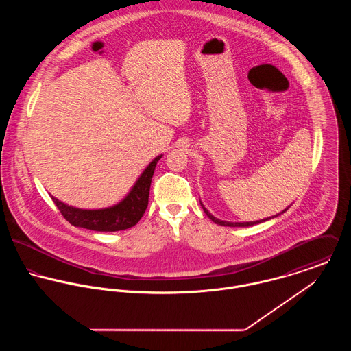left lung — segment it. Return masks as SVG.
I'll list each match as a JSON object with an SVG mask.
<instances>
[{
    "mask_svg": "<svg viewBox=\"0 0 351 351\" xmlns=\"http://www.w3.org/2000/svg\"><path fill=\"white\" fill-rule=\"evenodd\" d=\"M201 206H202V209H204V212L206 213V216L213 221V223H216V224H219V226H228V227H249V226H254V224H258V223H262V221H266V220H269L270 217H267V219H262V220H256V221H246V223H232V221H223V220H220V219H216L213 215H210L208 210H206V208L201 204ZM288 209V208H287ZM285 209V210H287ZM285 210H282V212H285Z\"/></svg>",
    "mask_w": 351,
    "mask_h": 351,
    "instance_id": "obj_1",
    "label": "left lung"
}]
</instances>
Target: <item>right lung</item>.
<instances>
[{
  "instance_id": "1",
  "label": "right lung",
  "mask_w": 351,
  "mask_h": 351,
  "mask_svg": "<svg viewBox=\"0 0 351 351\" xmlns=\"http://www.w3.org/2000/svg\"><path fill=\"white\" fill-rule=\"evenodd\" d=\"M160 158L162 155H158L155 159H152V162L141 174L130 193L113 206L102 209H81L70 206L55 199L53 196H51V199L55 202L63 217L74 227L102 232H113L131 228L142 219L143 213L146 212V208L149 205L151 178L154 176L155 166Z\"/></svg>"
}]
</instances>
